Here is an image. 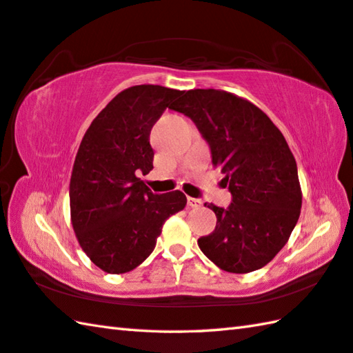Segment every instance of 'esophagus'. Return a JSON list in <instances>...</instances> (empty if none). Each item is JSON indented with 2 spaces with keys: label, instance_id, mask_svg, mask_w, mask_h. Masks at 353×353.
Here are the masks:
<instances>
[{
  "label": "esophagus",
  "instance_id": "esophagus-1",
  "mask_svg": "<svg viewBox=\"0 0 353 353\" xmlns=\"http://www.w3.org/2000/svg\"><path fill=\"white\" fill-rule=\"evenodd\" d=\"M187 205L189 207H192V208H198V207H201L203 205V201L201 199H198V198H187Z\"/></svg>",
  "mask_w": 353,
  "mask_h": 353
}]
</instances>
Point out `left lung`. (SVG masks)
<instances>
[{
	"mask_svg": "<svg viewBox=\"0 0 353 353\" xmlns=\"http://www.w3.org/2000/svg\"><path fill=\"white\" fill-rule=\"evenodd\" d=\"M172 110L190 117L225 174L232 204H204L216 227L198 239L227 272H251L271 262L290 239L301 208L297 163L283 134L256 105L222 90H190Z\"/></svg>",
	"mask_w": 353,
	"mask_h": 353,
	"instance_id": "obj_1",
	"label": "left lung"
}]
</instances>
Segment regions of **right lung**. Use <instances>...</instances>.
Returning a JSON list of instances; mask_svg holds the SVG:
<instances>
[{"label":"right lung","mask_w":353,"mask_h":353,"mask_svg":"<svg viewBox=\"0 0 353 353\" xmlns=\"http://www.w3.org/2000/svg\"><path fill=\"white\" fill-rule=\"evenodd\" d=\"M183 91L135 85L108 103L86 129L70 179L71 224L91 262L123 274L146 261L163 224L187 204L183 192H150L139 175L154 169L150 129Z\"/></svg>","instance_id":"1"}]
</instances>
